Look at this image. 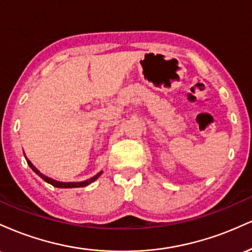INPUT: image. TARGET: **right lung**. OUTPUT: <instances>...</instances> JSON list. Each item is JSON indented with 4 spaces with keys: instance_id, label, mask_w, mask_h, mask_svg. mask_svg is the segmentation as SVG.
I'll use <instances>...</instances> for the list:
<instances>
[{
    "instance_id": "right-lung-1",
    "label": "right lung",
    "mask_w": 252,
    "mask_h": 252,
    "mask_svg": "<svg viewBox=\"0 0 252 252\" xmlns=\"http://www.w3.org/2000/svg\"><path fill=\"white\" fill-rule=\"evenodd\" d=\"M24 154H25V153H24ZM26 160H27L28 166H30L31 168L33 169L34 172H35L36 174L42 179V180H45L46 182H48V184H51L52 186L58 187V189H77V187H85V186H88V185L91 184V182H94V180H97V179L100 176V174H102V172H99V173H98V174H96L94 176H92V178H90L89 180H85V181H82V182H62V181L54 180V179L48 178V176H46L45 174H42V173L40 172L39 169L35 168V166H33V163H32L27 158H26Z\"/></svg>"
}]
</instances>
